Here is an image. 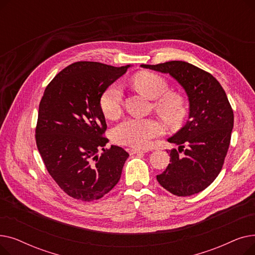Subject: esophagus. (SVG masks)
Returning <instances> with one entry per match:
<instances>
[{"label": "esophagus", "mask_w": 255, "mask_h": 255, "mask_svg": "<svg viewBox=\"0 0 255 255\" xmlns=\"http://www.w3.org/2000/svg\"><path fill=\"white\" fill-rule=\"evenodd\" d=\"M140 152L144 153V150H140V149H136V148H130V149H129V153H130L131 155L136 154V153H140Z\"/></svg>", "instance_id": "1"}]
</instances>
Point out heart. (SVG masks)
I'll return each instance as SVG.
<instances>
[{
  "instance_id": "heart-1",
  "label": "heart",
  "mask_w": 255,
  "mask_h": 255,
  "mask_svg": "<svg viewBox=\"0 0 255 255\" xmlns=\"http://www.w3.org/2000/svg\"><path fill=\"white\" fill-rule=\"evenodd\" d=\"M133 84L143 95L155 99L156 112L169 124H177L185 115V103L177 93H167L166 80L156 73L143 71L133 78ZM123 91L120 84L114 83L107 87L100 96V107L103 115L109 119H116L122 111ZM163 128L153 119L130 118L120 123L113 132L117 143L144 148L151 140L161 134Z\"/></svg>"
}]
</instances>
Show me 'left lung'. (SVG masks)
I'll return each mask as SVG.
<instances>
[{
	"label": "left lung",
	"instance_id": "left-lung-1",
	"mask_svg": "<svg viewBox=\"0 0 255 255\" xmlns=\"http://www.w3.org/2000/svg\"><path fill=\"white\" fill-rule=\"evenodd\" d=\"M140 66L169 74L189 101L188 121L167 139L179 148L169 151L170 163L157 181L178 196L205 190L219 175L234 128V112L223 88L212 74L187 62Z\"/></svg>",
	"mask_w": 255,
	"mask_h": 255
}]
</instances>
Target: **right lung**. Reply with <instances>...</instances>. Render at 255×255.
<instances>
[{
  "mask_svg": "<svg viewBox=\"0 0 255 255\" xmlns=\"http://www.w3.org/2000/svg\"><path fill=\"white\" fill-rule=\"evenodd\" d=\"M129 67L73 63L51 80L40 101L38 151L51 178L75 199L101 198L122 175L129 154L118 145L104 149L109 139L100 96Z\"/></svg>",
  "mask_w": 255,
  "mask_h": 255,
  "instance_id": "1",
  "label": "right lung"
}]
</instances>
